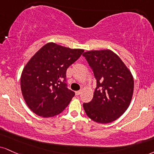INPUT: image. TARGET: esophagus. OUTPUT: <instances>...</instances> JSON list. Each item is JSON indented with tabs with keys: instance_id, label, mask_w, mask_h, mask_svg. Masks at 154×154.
Wrapping results in <instances>:
<instances>
[{
	"instance_id": "esophagus-1",
	"label": "esophagus",
	"mask_w": 154,
	"mask_h": 154,
	"mask_svg": "<svg viewBox=\"0 0 154 154\" xmlns=\"http://www.w3.org/2000/svg\"><path fill=\"white\" fill-rule=\"evenodd\" d=\"M81 90H78V91H76L75 92V94H76V95H80V93H81Z\"/></svg>"
}]
</instances>
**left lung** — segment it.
Instances as JSON below:
<instances>
[{
  "instance_id": "1",
  "label": "left lung",
  "mask_w": 154,
  "mask_h": 154,
  "mask_svg": "<svg viewBox=\"0 0 154 154\" xmlns=\"http://www.w3.org/2000/svg\"><path fill=\"white\" fill-rule=\"evenodd\" d=\"M82 55L97 82L93 98L83 104L84 110L97 123H111L130 105L134 88L133 76L120 57L110 50L86 51Z\"/></svg>"
}]
</instances>
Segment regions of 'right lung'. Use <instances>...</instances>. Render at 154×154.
<instances>
[{"label":"right lung","instance_id":"obj_1","mask_svg":"<svg viewBox=\"0 0 154 154\" xmlns=\"http://www.w3.org/2000/svg\"><path fill=\"white\" fill-rule=\"evenodd\" d=\"M83 49L48 43L31 57L22 72L23 97L34 113L44 118L57 116L69 104L75 92L68 89L66 72Z\"/></svg>","mask_w":154,"mask_h":154}]
</instances>
